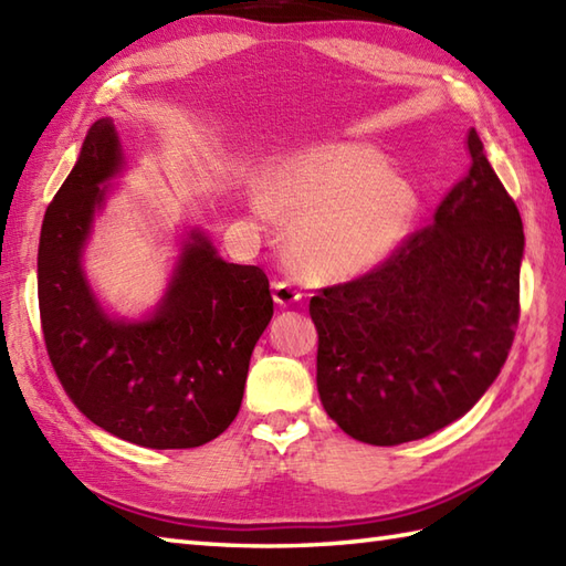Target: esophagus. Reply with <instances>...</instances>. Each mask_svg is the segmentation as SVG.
<instances>
[{
  "label": "esophagus",
  "instance_id": "esophagus-1",
  "mask_svg": "<svg viewBox=\"0 0 566 566\" xmlns=\"http://www.w3.org/2000/svg\"><path fill=\"white\" fill-rule=\"evenodd\" d=\"M272 296H274V302L276 304H282V306H286V304H294V302H298V298H302L304 294L296 290V286L290 282V280H276L274 284H272Z\"/></svg>",
  "mask_w": 566,
  "mask_h": 566
}]
</instances>
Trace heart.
Returning a JSON list of instances; mask_svg holds the SVG:
<instances>
[{
  "instance_id": "heart-1",
  "label": "heart",
  "mask_w": 566,
  "mask_h": 566,
  "mask_svg": "<svg viewBox=\"0 0 566 566\" xmlns=\"http://www.w3.org/2000/svg\"><path fill=\"white\" fill-rule=\"evenodd\" d=\"M268 199L276 213L296 221V264L318 282H347L375 270L413 231L420 211L416 189L367 146L294 155ZM270 207L260 203L262 219H270Z\"/></svg>"
}]
</instances>
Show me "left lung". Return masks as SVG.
<instances>
[{
    "instance_id": "left-lung-1",
    "label": "left lung",
    "mask_w": 566,
    "mask_h": 566,
    "mask_svg": "<svg viewBox=\"0 0 566 566\" xmlns=\"http://www.w3.org/2000/svg\"><path fill=\"white\" fill-rule=\"evenodd\" d=\"M472 170L375 270L323 286L318 394L347 436L420 440L464 416L494 384L521 318L523 221L467 134Z\"/></svg>"
}]
</instances>
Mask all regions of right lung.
<instances>
[{
    "label": "right lung",
    "instance_id": "obj_1",
    "mask_svg": "<svg viewBox=\"0 0 566 566\" xmlns=\"http://www.w3.org/2000/svg\"><path fill=\"white\" fill-rule=\"evenodd\" d=\"M122 167L109 118L82 143L77 165L48 203L39 243V308L48 357L70 401L94 426L153 450L219 438L238 416L252 347L274 314L255 264L223 262L191 233L150 321L104 316L80 268L104 179Z\"/></svg>",
    "mask_w": 566,
    "mask_h": 566
}]
</instances>
